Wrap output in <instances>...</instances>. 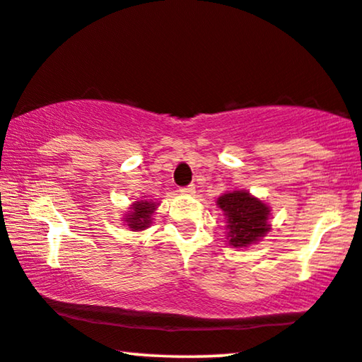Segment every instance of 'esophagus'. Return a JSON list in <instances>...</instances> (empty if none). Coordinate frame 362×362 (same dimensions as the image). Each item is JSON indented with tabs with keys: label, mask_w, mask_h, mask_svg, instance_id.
Here are the masks:
<instances>
[{
	"label": "esophagus",
	"mask_w": 362,
	"mask_h": 362,
	"mask_svg": "<svg viewBox=\"0 0 362 362\" xmlns=\"http://www.w3.org/2000/svg\"><path fill=\"white\" fill-rule=\"evenodd\" d=\"M181 194H185V196H194L196 194V186L191 185V186H186V187H181L180 189Z\"/></svg>",
	"instance_id": "esophagus-1"
}]
</instances>
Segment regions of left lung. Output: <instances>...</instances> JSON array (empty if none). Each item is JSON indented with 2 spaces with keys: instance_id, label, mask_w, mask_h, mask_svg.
<instances>
[{
  "instance_id": "left-lung-1",
  "label": "left lung",
  "mask_w": 362,
  "mask_h": 362,
  "mask_svg": "<svg viewBox=\"0 0 362 362\" xmlns=\"http://www.w3.org/2000/svg\"><path fill=\"white\" fill-rule=\"evenodd\" d=\"M226 218V239L235 249L257 244L272 230L270 205L252 196L246 189L228 191L216 199Z\"/></svg>"
}]
</instances>
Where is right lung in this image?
I'll list each match as a JSON object with an SVG mask.
<instances>
[{"instance_id": "add662e5", "label": "right lung", "mask_w": 362, "mask_h": 362, "mask_svg": "<svg viewBox=\"0 0 362 362\" xmlns=\"http://www.w3.org/2000/svg\"><path fill=\"white\" fill-rule=\"evenodd\" d=\"M160 202H155L152 199H141L134 200L127 212L123 215L124 218L121 220L123 223L129 228L131 231H144L152 225L153 214L158 209Z\"/></svg>"}]
</instances>
